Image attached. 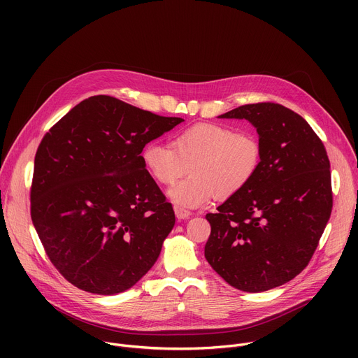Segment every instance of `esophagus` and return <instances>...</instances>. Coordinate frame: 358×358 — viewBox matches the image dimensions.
<instances>
[{"label":"esophagus","instance_id":"1","mask_svg":"<svg viewBox=\"0 0 358 358\" xmlns=\"http://www.w3.org/2000/svg\"><path fill=\"white\" fill-rule=\"evenodd\" d=\"M174 211H176V217H177L178 220H187V218L191 217V213H189V211L181 210V208H178V207H174Z\"/></svg>","mask_w":358,"mask_h":358}]
</instances>
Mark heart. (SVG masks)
<instances>
[{
    "mask_svg": "<svg viewBox=\"0 0 358 358\" xmlns=\"http://www.w3.org/2000/svg\"><path fill=\"white\" fill-rule=\"evenodd\" d=\"M262 144L253 131L201 123L173 140V145L150 141L141 150V162L157 182L169 185L182 177L188 167L192 176L169 189V196L181 210L208 206L218 194L229 198L249 185L262 164Z\"/></svg>",
    "mask_w": 358,
    "mask_h": 358,
    "instance_id": "heart-1",
    "label": "heart"
}]
</instances>
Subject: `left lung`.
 <instances>
[{"label": "left lung", "mask_w": 358, "mask_h": 358, "mask_svg": "<svg viewBox=\"0 0 358 358\" xmlns=\"http://www.w3.org/2000/svg\"><path fill=\"white\" fill-rule=\"evenodd\" d=\"M220 117L250 122L264 156L249 185L206 215V258L231 286L265 292L309 265L333 208L330 162L310 124L282 105H243Z\"/></svg>", "instance_id": "1"}]
</instances>
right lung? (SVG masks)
I'll list each match as a JSON object with an SVG mask.
<instances>
[{
  "label": "right lung",
  "mask_w": 358,
  "mask_h": 358,
  "mask_svg": "<svg viewBox=\"0 0 358 358\" xmlns=\"http://www.w3.org/2000/svg\"><path fill=\"white\" fill-rule=\"evenodd\" d=\"M181 122L97 94L43 136L31 218L48 258L68 282L89 293L116 294L156 264L176 215L140 155Z\"/></svg>",
  "instance_id": "1"
}]
</instances>
